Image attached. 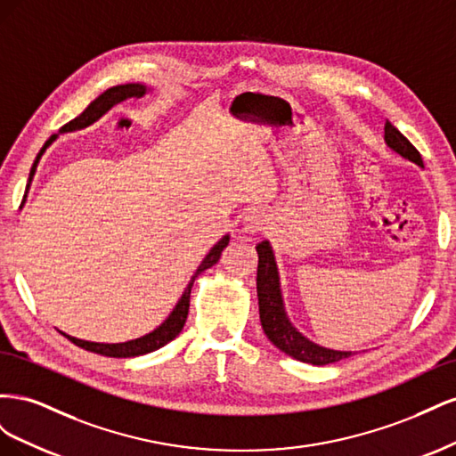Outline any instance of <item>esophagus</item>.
Segmentation results:
<instances>
[{"label":"esophagus","instance_id":"obj_1","mask_svg":"<svg viewBox=\"0 0 456 456\" xmlns=\"http://www.w3.org/2000/svg\"><path fill=\"white\" fill-rule=\"evenodd\" d=\"M265 226H266V215L260 209H249L243 215V230L245 232L255 233V232L265 230Z\"/></svg>","mask_w":456,"mask_h":456}]
</instances>
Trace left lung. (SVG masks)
Segmentation results:
<instances>
[{
    "label": "left lung",
    "instance_id": "obj_1",
    "mask_svg": "<svg viewBox=\"0 0 456 456\" xmlns=\"http://www.w3.org/2000/svg\"><path fill=\"white\" fill-rule=\"evenodd\" d=\"M384 141L394 151H397V154H402L405 159L424 167L419 150L412 146L390 121H386L384 126ZM256 253H258L256 293H258L260 323L273 346H278L281 352L295 357L298 362L312 363V365H329L350 357L352 352L323 348L320 344H314L312 340H308L306 337H302L298 333V330L291 325V322L287 320L283 298L280 291L278 266H275V258H273L270 243L260 241L256 245Z\"/></svg>",
    "mask_w": 456,
    "mask_h": 456
}]
</instances>
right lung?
I'll return each mask as SVG.
<instances>
[{
	"mask_svg": "<svg viewBox=\"0 0 456 456\" xmlns=\"http://www.w3.org/2000/svg\"><path fill=\"white\" fill-rule=\"evenodd\" d=\"M146 86H141V84H127V86H116V87H110L108 91H104L99 99H94L87 108L84 114H79L76 119L68 121L66 126H62L61 133H66V131H76V129H84L87 126H91L93 121L99 119L106 110L112 108L114 104L126 101V99H141V96L146 94ZM57 139V134H53L51 139L45 142V146L39 150V154L32 165V171H30V178L34 176L36 173V167H37V161L41 158V154H44L45 148ZM230 238L224 236L223 240H220L213 249L209 251V255H207L203 260L200 268L196 270V273L191 275V280L186 287L184 295L181 297V300H178V305L175 306V310L171 312V315L165 320L158 329L151 330V333L141 337V338H134V340H129V342H119V344H102V342H89V340H79L76 337H68L64 335L68 340L74 342L76 346L84 348V350H89V352H94V354H101V355H108V357H134V355H144V354H150L154 352L161 346H165V344H169L173 338H176V335L181 333L184 323H186V317H188V308H190V293H191V285H194L198 275L211 268L213 265H216L220 255H223V251L226 249Z\"/></svg>",
	"mask_w": 456,
	"mask_h": 456,
	"instance_id": "obj_1",
	"label": "right lung"
}]
</instances>
